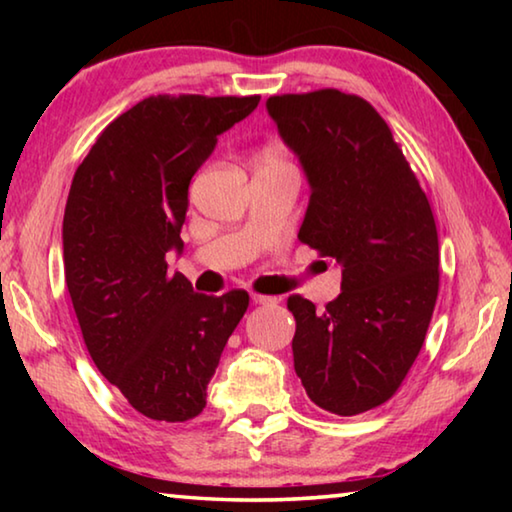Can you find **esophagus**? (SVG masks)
Wrapping results in <instances>:
<instances>
[{
    "mask_svg": "<svg viewBox=\"0 0 512 512\" xmlns=\"http://www.w3.org/2000/svg\"><path fill=\"white\" fill-rule=\"evenodd\" d=\"M250 298H253L255 305H275V302H277V298L262 296V293H250Z\"/></svg>",
    "mask_w": 512,
    "mask_h": 512,
    "instance_id": "obj_1",
    "label": "esophagus"
}]
</instances>
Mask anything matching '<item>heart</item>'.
I'll return each mask as SVG.
<instances>
[{
  "instance_id": "1",
  "label": "heart",
  "mask_w": 512,
  "mask_h": 512,
  "mask_svg": "<svg viewBox=\"0 0 512 512\" xmlns=\"http://www.w3.org/2000/svg\"><path fill=\"white\" fill-rule=\"evenodd\" d=\"M280 162H287V158H284V151L280 146L275 144H266L257 155V164H280Z\"/></svg>"
}]
</instances>
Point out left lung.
I'll use <instances>...</instances> for the list:
<instances>
[{
    "label": "left lung",
    "mask_w": 512,
    "mask_h": 512,
    "mask_svg": "<svg viewBox=\"0 0 512 512\" xmlns=\"http://www.w3.org/2000/svg\"><path fill=\"white\" fill-rule=\"evenodd\" d=\"M311 185L298 239L343 268L341 296L316 311L291 296L293 368L309 400L359 415L391 400L438 298V230L391 128L366 99L325 88L266 101Z\"/></svg>",
    "instance_id": "1"
}]
</instances>
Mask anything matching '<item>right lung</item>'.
I'll use <instances>...</instances> for the list:
<instances>
[{
	"mask_svg": "<svg viewBox=\"0 0 512 512\" xmlns=\"http://www.w3.org/2000/svg\"><path fill=\"white\" fill-rule=\"evenodd\" d=\"M259 97L158 94L110 121L74 173L63 219L69 298L92 361L135 411L187 422L248 309V291L194 293L169 273L183 250L189 180L216 135Z\"/></svg>",
	"mask_w": 512,
	"mask_h": 512,
	"instance_id": "1",
	"label": "right lung"
}]
</instances>
